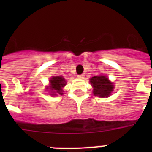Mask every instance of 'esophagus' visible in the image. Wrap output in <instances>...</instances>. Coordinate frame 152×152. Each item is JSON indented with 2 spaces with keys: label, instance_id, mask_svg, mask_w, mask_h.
Returning a JSON list of instances; mask_svg holds the SVG:
<instances>
[{
  "label": "esophagus",
  "instance_id": "34e87169",
  "mask_svg": "<svg viewBox=\"0 0 152 152\" xmlns=\"http://www.w3.org/2000/svg\"><path fill=\"white\" fill-rule=\"evenodd\" d=\"M77 77H78L79 79H81V80H82V79L84 78V76H83V75H79V76H77Z\"/></svg>",
  "mask_w": 152,
  "mask_h": 152
}]
</instances>
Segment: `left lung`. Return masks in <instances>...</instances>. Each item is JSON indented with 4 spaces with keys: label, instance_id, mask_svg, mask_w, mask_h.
I'll list each match as a JSON object with an SVG mask.
<instances>
[{
    "label": "left lung",
    "instance_id": "left-lung-1",
    "mask_svg": "<svg viewBox=\"0 0 152 152\" xmlns=\"http://www.w3.org/2000/svg\"><path fill=\"white\" fill-rule=\"evenodd\" d=\"M90 83L93 88V94L99 98L109 97L113 91V83L105 76H93L90 79Z\"/></svg>",
    "mask_w": 152,
    "mask_h": 152
}]
</instances>
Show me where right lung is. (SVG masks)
I'll list each match as a JSON object with an SVG mask.
<instances>
[{"mask_svg": "<svg viewBox=\"0 0 152 152\" xmlns=\"http://www.w3.org/2000/svg\"><path fill=\"white\" fill-rule=\"evenodd\" d=\"M50 86L46 88V89L51 91V95L55 96L57 95H63V89L64 86L66 85V81L63 78V76H52L50 80Z\"/></svg>", "mask_w": 152, "mask_h": 152, "instance_id": "1", "label": "right lung"}]
</instances>
